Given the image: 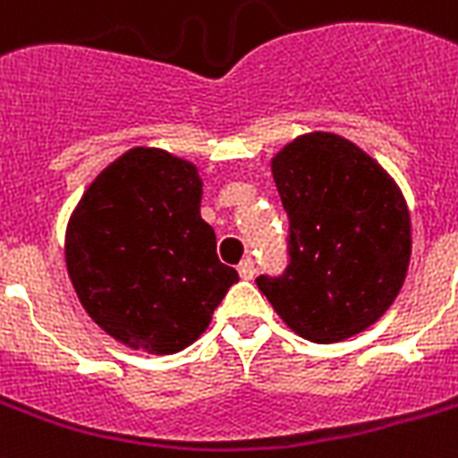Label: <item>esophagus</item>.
<instances>
[{
	"label": "esophagus",
	"instance_id": "obj_1",
	"mask_svg": "<svg viewBox=\"0 0 458 458\" xmlns=\"http://www.w3.org/2000/svg\"><path fill=\"white\" fill-rule=\"evenodd\" d=\"M237 274H240V278H252V276H254V261L252 259L240 261V267H237Z\"/></svg>",
	"mask_w": 458,
	"mask_h": 458
}]
</instances>
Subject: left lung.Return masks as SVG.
<instances>
[{
	"instance_id": "8db88e82",
	"label": "left lung",
	"mask_w": 458,
	"mask_h": 458,
	"mask_svg": "<svg viewBox=\"0 0 458 458\" xmlns=\"http://www.w3.org/2000/svg\"><path fill=\"white\" fill-rule=\"evenodd\" d=\"M291 221L284 276L257 285L312 344H338L382 317L411 261V214L399 184L360 146L310 131L271 158Z\"/></svg>"
}]
</instances>
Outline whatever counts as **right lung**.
<instances>
[{"instance_id": "add662e5", "label": "right lung", "mask_w": 458, "mask_h": 458, "mask_svg": "<svg viewBox=\"0 0 458 458\" xmlns=\"http://www.w3.org/2000/svg\"><path fill=\"white\" fill-rule=\"evenodd\" d=\"M199 167L163 148L122 153L66 223L64 259L83 310L127 348L173 355L197 341L237 284L201 218Z\"/></svg>"}]
</instances>
